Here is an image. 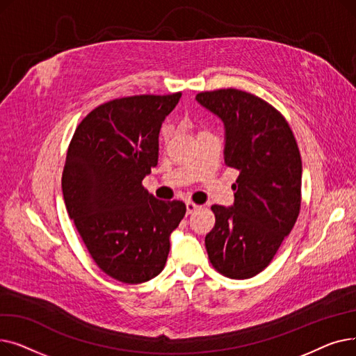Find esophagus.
Returning a JSON list of instances; mask_svg holds the SVG:
<instances>
[{
	"instance_id": "esophagus-1",
	"label": "esophagus",
	"mask_w": 356,
	"mask_h": 356,
	"mask_svg": "<svg viewBox=\"0 0 356 356\" xmlns=\"http://www.w3.org/2000/svg\"><path fill=\"white\" fill-rule=\"evenodd\" d=\"M199 209V204L193 203V202H186V212H188V215H192L195 211Z\"/></svg>"
}]
</instances>
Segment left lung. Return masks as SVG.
<instances>
[{
    "label": "left lung",
    "mask_w": 356,
    "mask_h": 356,
    "mask_svg": "<svg viewBox=\"0 0 356 356\" xmlns=\"http://www.w3.org/2000/svg\"><path fill=\"white\" fill-rule=\"evenodd\" d=\"M196 101L223 122V160L239 172L232 207H212L207 251L220 274L251 278L271 263L300 212V152L286 118L252 93L219 89Z\"/></svg>",
    "instance_id": "left-lung-1"
}]
</instances>
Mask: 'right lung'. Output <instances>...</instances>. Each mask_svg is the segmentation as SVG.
I'll list each match as a JSON object with an SVG mask.
<instances>
[{
	"instance_id": "right-lung-1",
	"label": "right lung",
	"mask_w": 356,
	"mask_h": 356,
	"mask_svg": "<svg viewBox=\"0 0 356 356\" xmlns=\"http://www.w3.org/2000/svg\"><path fill=\"white\" fill-rule=\"evenodd\" d=\"M181 93L137 95L99 105L70 141L62 177L66 209L97 266L128 284L161 273L170 235L186 213L156 199L143 179L159 161V134Z\"/></svg>"
}]
</instances>
